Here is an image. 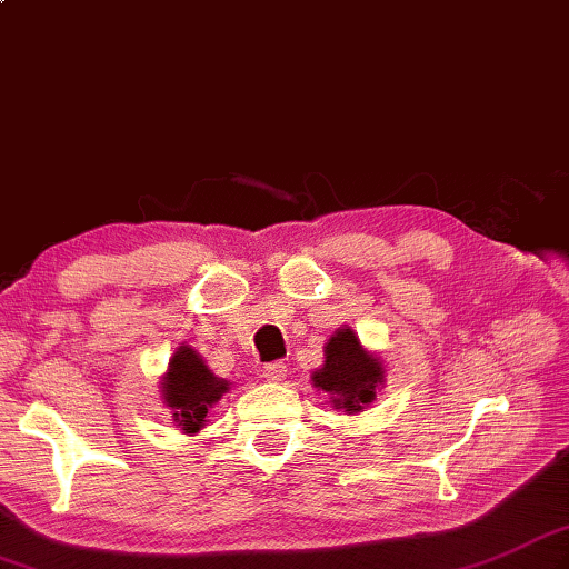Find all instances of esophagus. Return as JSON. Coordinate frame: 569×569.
<instances>
[{"instance_id":"34e87169","label":"esophagus","mask_w":569,"mask_h":569,"mask_svg":"<svg viewBox=\"0 0 569 569\" xmlns=\"http://www.w3.org/2000/svg\"><path fill=\"white\" fill-rule=\"evenodd\" d=\"M288 373V367L283 365V361H271V365L263 367V377L266 381H273V383H281L286 379Z\"/></svg>"}]
</instances>
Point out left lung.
<instances>
[{
    "instance_id": "8db88e82",
    "label": "left lung",
    "mask_w": 569,
    "mask_h": 569,
    "mask_svg": "<svg viewBox=\"0 0 569 569\" xmlns=\"http://www.w3.org/2000/svg\"><path fill=\"white\" fill-rule=\"evenodd\" d=\"M312 383L330 393L337 410L359 413L383 383V365L361 347L352 328L337 330L325 345V365L312 373Z\"/></svg>"
}]
</instances>
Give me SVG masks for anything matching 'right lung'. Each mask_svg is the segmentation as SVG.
<instances>
[{
  "label": "right lung",
  "mask_w": 569,
  "mask_h": 569,
  "mask_svg": "<svg viewBox=\"0 0 569 569\" xmlns=\"http://www.w3.org/2000/svg\"><path fill=\"white\" fill-rule=\"evenodd\" d=\"M229 391V383L204 365L196 349L183 345L168 361L161 393L163 403L171 408L173 420L183 432H198L208 418V408Z\"/></svg>",
  "instance_id": "right-lung-1"
}]
</instances>
